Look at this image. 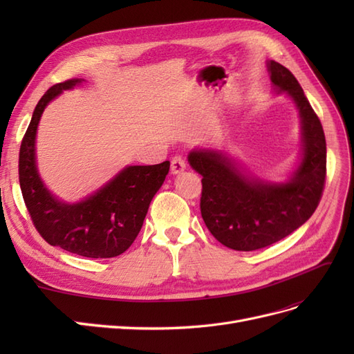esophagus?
<instances>
[{
	"label": "esophagus",
	"mask_w": 354,
	"mask_h": 354,
	"mask_svg": "<svg viewBox=\"0 0 354 354\" xmlns=\"http://www.w3.org/2000/svg\"><path fill=\"white\" fill-rule=\"evenodd\" d=\"M185 169H186V162H185L183 156L176 155L173 159H171V174L173 176L181 174Z\"/></svg>",
	"instance_id": "34e87169"
}]
</instances>
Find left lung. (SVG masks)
Masks as SVG:
<instances>
[{
    "mask_svg": "<svg viewBox=\"0 0 354 354\" xmlns=\"http://www.w3.org/2000/svg\"><path fill=\"white\" fill-rule=\"evenodd\" d=\"M274 94H285L299 118V153L283 180L248 173L217 147L198 146L189 165L202 176L201 214L220 243L236 251H254L286 238L312 217L322 196L326 174V142L322 124L301 85L281 63L266 62Z\"/></svg>",
    "mask_w": 354,
    "mask_h": 354,
    "instance_id": "obj_1",
    "label": "left lung"
}]
</instances>
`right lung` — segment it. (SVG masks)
I'll return each mask as SVG.
<instances>
[{
    "mask_svg": "<svg viewBox=\"0 0 354 354\" xmlns=\"http://www.w3.org/2000/svg\"><path fill=\"white\" fill-rule=\"evenodd\" d=\"M84 82L82 78H73L53 85L35 106L20 146L19 181L30 218L50 245L88 259H111L125 252L137 238L149 205L168 174L169 160L156 165H127L77 202L53 194L38 169V125L50 102Z\"/></svg>",
    "mask_w": 354,
    "mask_h": 354,
    "instance_id": "1",
    "label": "right lung"
}]
</instances>
